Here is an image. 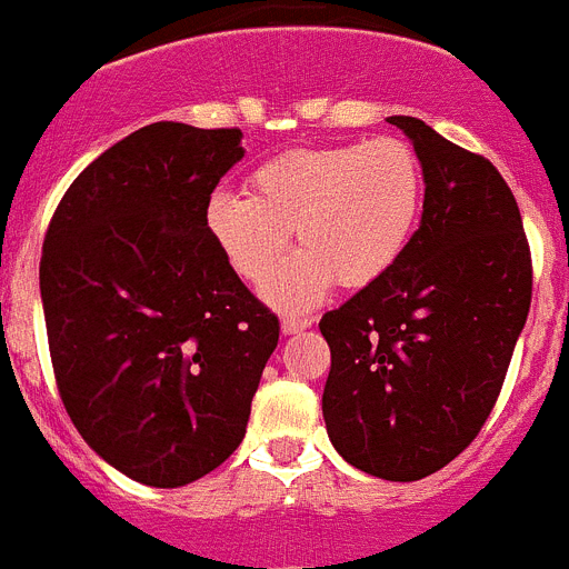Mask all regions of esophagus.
<instances>
[{"mask_svg":"<svg viewBox=\"0 0 569 569\" xmlns=\"http://www.w3.org/2000/svg\"><path fill=\"white\" fill-rule=\"evenodd\" d=\"M311 322H315V317H295V315H286L283 320H280V329H283V335H297V331L311 329Z\"/></svg>","mask_w":569,"mask_h":569,"instance_id":"34e87169","label":"esophagus"}]
</instances>
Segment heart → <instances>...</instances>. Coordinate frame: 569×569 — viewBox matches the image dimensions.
Listing matches in <instances>:
<instances>
[{
    "instance_id": "obj_1",
    "label": "heart",
    "mask_w": 569,
    "mask_h": 569,
    "mask_svg": "<svg viewBox=\"0 0 569 569\" xmlns=\"http://www.w3.org/2000/svg\"><path fill=\"white\" fill-rule=\"evenodd\" d=\"M247 196L214 192L207 229L227 263L252 286L278 272L289 240L303 252L269 283L280 309H309L331 283L380 280L406 254L425 201L417 152L399 138L291 150L260 163Z\"/></svg>"
}]
</instances>
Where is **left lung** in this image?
Returning <instances> with one entry per match:
<instances>
[{"label": "left lung", "mask_w": 569, "mask_h": 569, "mask_svg": "<svg viewBox=\"0 0 569 569\" xmlns=\"http://www.w3.org/2000/svg\"><path fill=\"white\" fill-rule=\"evenodd\" d=\"M388 124L422 163V221L391 272L322 315V419L348 465L417 482L457 459L493 411L533 269L513 192L488 158L411 116Z\"/></svg>", "instance_id": "1"}]
</instances>
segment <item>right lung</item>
<instances>
[{
  "instance_id": "1",
  "label": "right lung",
  "mask_w": 569,
  "mask_h": 569,
  "mask_svg": "<svg viewBox=\"0 0 569 569\" xmlns=\"http://www.w3.org/2000/svg\"><path fill=\"white\" fill-rule=\"evenodd\" d=\"M240 130L176 121L101 152L61 198L39 266L50 360L84 442L150 488H181L247 437L278 317L207 229Z\"/></svg>"
}]
</instances>
